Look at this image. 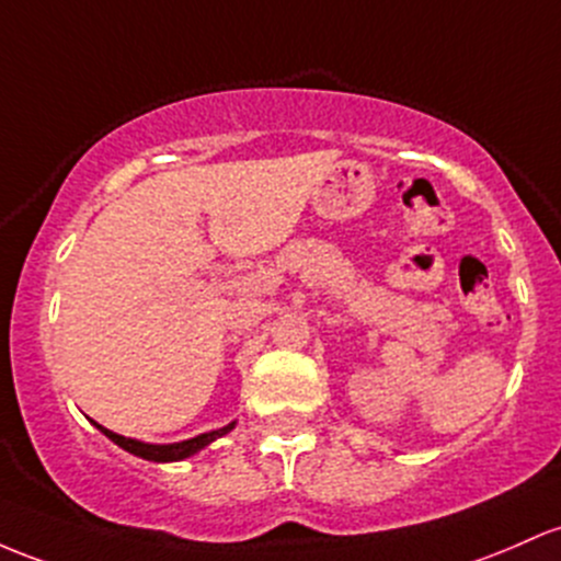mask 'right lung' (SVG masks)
Segmentation results:
<instances>
[{"instance_id":"obj_1","label":"right lung","mask_w":561,"mask_h":561,"mask_svg":"<svg viewBox=\"0 0 561 561\" xmlns=\"http://www.w3.org/2000/svg\"><path fill=\"white\" fill-rule=\"evenodd\" d=\"M92 426L98 431H103V434L108 436L114 445H119L122 450L138 455V458L144 460H153V463H170V460H183V458H191V455H196L199 450H205L207 445L215 439H220L224 434H229L233 428V423L224 428H215V431H207V434H199L194 436V439H186V442H172V445H146V442H138V439H130V436H122V434H114V431L103 428L101 423L92 421Z\"/></svg>"}]
</instances>
